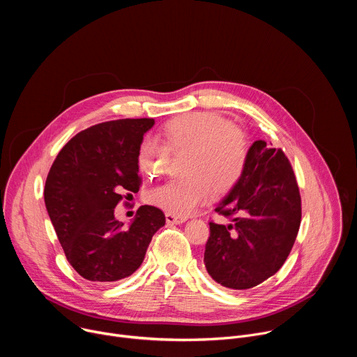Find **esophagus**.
Returning <instances> with one entry per match:
<instances>
[{
    "instance_id": "1",
    "label": "esophagus",
    "mask_w": 357,
    "mask_h": 357,
    "mask_svg": "<svg viewBox=\"0 0 357 357\" xmlns=\"http://www.w3.org/2000/svg\"><path fill=\"white\" fill-rule=\"evenodd\" d=\"M165 219H167V223H168V225H181V223L186 222V218H183V216H176V215H172V213H167V215H165Z\"/></svg>"
}]
</instances>
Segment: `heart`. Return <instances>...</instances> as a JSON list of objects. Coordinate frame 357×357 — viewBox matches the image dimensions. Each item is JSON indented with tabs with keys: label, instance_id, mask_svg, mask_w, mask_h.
<instances>
[{
	"label": "heart",
	"instance_id": "heart-1",
	"mask_svg": "<svg viewBox=\"0 0 357 357\" xmlns=\"http://www.w3.org/2000/svg\"><path fill=\"white\" fill-rule=\"evenodd\" d=\"M167 144L145 137L138 146V165L149 178L165 171L169 150L186 152L181 178L171 179L148 193V202L168 213L186 216L205 203L212 188L216 195L231 190L248 161L245 135L215 113H188L169 120L162 128Z\"/></svg>",
	"mask_w": 357,
	"mask_h": 357
}]
</instances>
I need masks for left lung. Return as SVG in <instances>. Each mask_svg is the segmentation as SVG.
<instances>
[{
  "mask_svg": "<svg viewBox=\"0 0 357 357\" xmlns=\"http://www.w3.org/2000/svg\"><path fill=\"white\" fill-rule=\"evenodd\" d=\"M215 211L230 223H209L203 260L209 275L230 289H248L274 275L301 225L299 189L284 152L252 142L241 179Z\"/></svg>",
  "mask_w": 357,
  "mask_h": 357,
  "instance_id": "8db88e82",
  "label": "left lung"
}]
</instances>
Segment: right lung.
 Instances as JSON below:
<instances>
[{
    "label": "right lung",
    "instance_id": "add662e5",
    "mask_svg": "<svg viewBox=\"0 0 357 357\" xmlns=\"http://www.w3.org/2000/svg\"><path fill=\"white\" fill-rule=\"evenodd\" d=\"M154 119L101 123L76 134L46 178L45 205L70 266L89 281L130 277L142 264L165 215L144 205L128 226L114 209L124 192H138V146ZM130 195V193H128Z\"/></svg>",
    "mask_w": 357,
    "mask_h": 357
}]
</instances>
